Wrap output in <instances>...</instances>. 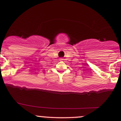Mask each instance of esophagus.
Returning a JSON list of instances; mask_svg holds the SVG:
<instances>
[{"label":"esophagus","mask_w":121,"mask_h":121,"mask_svg":"<svg viewBox=\"0 0 121 121\" xmlns=\"http://www.w3.org/2000/svg\"><path fill=\"white\" fill-rule=\"evenodd\" d=\"M59 60H60V61H62V60H64V59H63V58H60V59H59Z\"/></svg>","instance_id":"esophagus-1"}]
</instances>
